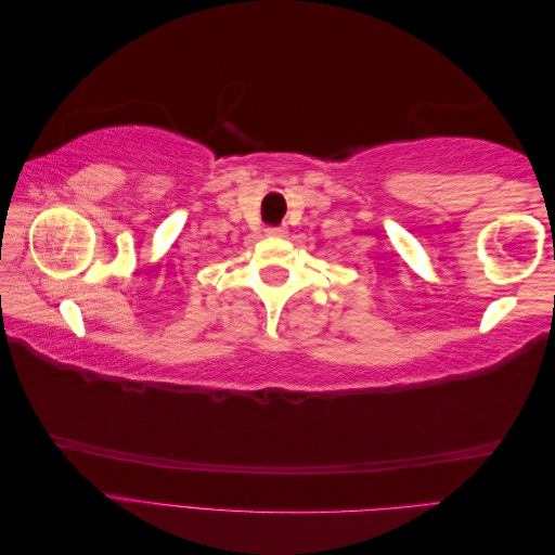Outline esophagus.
<instances>
[{"label":"esophagus","instance_id":"1","mask_svg":"<svg viewBox=\"0 0 555 555\" xmlns=\"http://www.w3.org/2000/svg\"><path fill=\"white\" fill-rule=\"evenodd\" d=\"M266 236H273V238L287 236V227H268V229H266Z\"/></svg>","mask_w":555,"mask_h":555}]
</instances>
